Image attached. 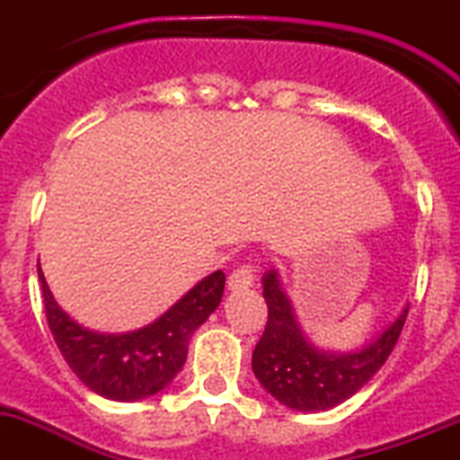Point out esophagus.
Here are the masks:
<instances>
[{"mask_svg":"<svg viewBox=\"0 0 460 460\" xmlns=\"http://www.w3.org/2000/svg\"><path fill=\"white\" fill-rule=\"evenodd\" d=\"M254 278H257V275H254V266H250V263L238 266V269L229 275V289L231 291L247 289V287L254 285Z\"/></svg>","mask_w":460,"mask_h":460,"instance_id":"esophagus-1","label":"esophagus"}]
</instances>
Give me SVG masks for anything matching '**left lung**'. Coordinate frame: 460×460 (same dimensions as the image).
<instances>
[{"instance_id": "left-lung-1", "label": "left lung", "mask_w": 460, "mask_h": 460, "mask_svg": "<svg viewBox=\"0 0 460 460\" xmlns=\"http://www.w3.org/2000/svg\"><path fill=\"white\" fill-rule=\"evenodd\" d=\"M261 282L269 322L252 351V370L275 401L298 412H324L368 385L396 347L410 310L402 307V313L361 349H319L303 333L278 270H269Z\"/></svg>"}]
</instances>
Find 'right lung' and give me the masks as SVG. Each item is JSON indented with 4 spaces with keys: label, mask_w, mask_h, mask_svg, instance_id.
Instances as JSON below:
<instances>
[{
    "label": "right lung",
    "mask_w": 460,
    "mask_h": 460,
    "mask_svg": "<svg viewBox=\"0 0 460 460\" xmlns=\"http://www.w3.org/2000/svg\"><path fill=\"white\" fill-rule=\"evenodd\" d=\"M43 305L50 333L64 361L83 385L111 401H143L173 382L187 358L191 333L217 310L225 273L215 270L191 287L181 301L143 329L99 333L83 329L53 298L39 263Z\"/></svg>",
    "instance_id": "right-lung-1"
}]
</instances>
